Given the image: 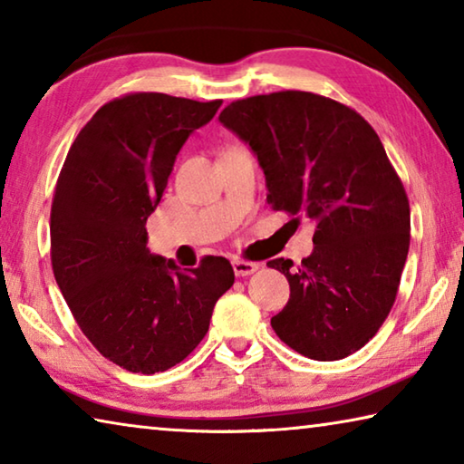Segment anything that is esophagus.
Returning <instances> with one entry per match:
<instances>
[{
	"label": "esophagus",
	"instance_id": "1",
	"mask_svg": "<svg viewBox=\"0 0 464 464\" xmlns=\"http://www.w3.org/2000/svg\"><path fill=\"white\" fill-rule=\"evenodd\" d=\"M233 270L237 276H249V274H254L257 270V264L237 257V260H233Z\"/></svg>",
	"mask_w": 464,
	"mask_h": 464
}]
</instances>
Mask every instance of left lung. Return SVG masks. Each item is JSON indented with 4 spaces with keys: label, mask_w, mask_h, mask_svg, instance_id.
I'll use <instances>...</instances> for the list:
<instances>
[{
    "label": "left lung",
    "mask_w": 464,
    "mask_h": 464,
    "mask_svg": "<svg viewBox=\"0 0 464 464\" xmlns=\"http://www.w3.org/2000/svg\"><path fill=\"white\" fill-rule=\"evenodd\" d=\"M218 121L257 155L270 207L317 223L298 268L268 262L290 285L274 332L321 362L354 354L391 313L410 251V200L379 135L350 106L298 90L235 100Z\"/></svg>",
    "instance_id": "8db88e82"
}]
</instances>
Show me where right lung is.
<instances>
[{
  "mask_svg": "<svg viewBox=\"0 0 464 464\" xmlns=\"http://www.w3.org/2000/svg\"><path fill=\"white\" fill-rule=\"evenodd\" d=\"M221 104L160 92L110 100L75 137L54 186V280L93 348L129 372L182 362L235 282L221 256L192 270L151 256L145 229L178 151Z\"/></svg>",
  "mask_w": 464,
  "mask_h": 464,
  "instance_id": "1",
  "label": "right lung"
}]
</instances>
